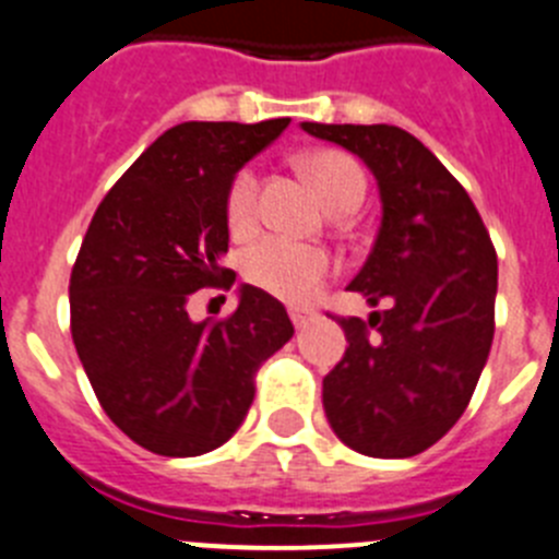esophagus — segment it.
<instances>
[{
  "instance_id": "1",
  "label": "esophagus",
  "mask_w": 559,
  "mask_h": 559,
  "mask_svg": "<svg viewBox=\"0 0 559 559\" xmlns=\"http://www.w3.org/2000/svg\"><path fill=\"white\" fill-rule=\"evenodd\" d=\"M289 317H292V323H295V329H306V323L311 320V311L289 309Z\"/></svg>"
}]
</instances>
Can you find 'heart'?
<instances>
[{
	"mask_svg": "<svg viewBox=\"0 0 559 559\" xmlns=\"http://www.w3.org/2000/svg\"><path fill=\"white\" fill-rule=\"evenodd\" d=\"M300 173L314 186L317 198L329 211L359 209L365 200V173L350 155L340 150H311L298 158ZM255 209V175L242 169L230 183L228 192V223L245 228L253 219ZM331 255L323 248L286 242V239H259L253 248L245 250L242 273L255 289L267 292L273 298L304 304L314 295L331 275Z\"/></svg>",
	"mask_w": 559,
	"mask_h": 559,
	"instance_id": "1",
	"label": "heart"
}]
</instances>
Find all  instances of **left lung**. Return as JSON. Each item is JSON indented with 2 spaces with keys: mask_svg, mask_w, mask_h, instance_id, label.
<instances>
[{
  "mask_svg": "<svg viewBox=\"0 0 559 559\" xmlns=\"http://www.w3.org/2000/svg\"><path fill=\"white\" fill-rule=\"evenodd\" d=\"M300 128L359 155L381 200L379 234L348 289L386 309L367 323L340 320L348 350L323 379L325 417L359 454L415 456L460 420L485 370L499 289L490 234L454 175L406 130Z\"/></svg>",
  "mask_w": 559,
  "mask_h": 559,
  "instance_id": "8db88e82",
  "label": "left lung"
}]
</instances>
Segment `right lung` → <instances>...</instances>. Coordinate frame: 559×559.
<instances>
[{"mask_svg": "<svg viewBox=\"0 0 559 559\" xmlns=\"http://www.w3.org/2000/svg\"><path fill=\"white\" fill-rule=\"evenodd\" d=\"M286 124H175L85 230L69 281L74 348L105 415L153 454L228 442L253 404L255 367L295 334L284 306L250 284L228 320L189 317L194 292L236 281L223 267L230 183Z\"/></svg>", "mask_w": 559, "mask_h": 559, "instance_id": "1", "label": "right lung"}]
</instances>
